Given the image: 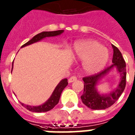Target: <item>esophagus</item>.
Returning a JSON list of instances; mask_svg holds the SVG:
<instances>
[{
	"label": "esophagus",
	"mask_w": 135,
	"mask_h": 135,
	"mask_svg": "<svg viewBox=\"0 0 135 135\" xmlns=\"http://www.w3.org/2000/svg\"><path fill=\"white\" fill-rule=\"evenodd\" d=\"M77 79V77L75 76H71L68 79V82L69 83H72V82H74V81H76Z\"/></svg>",
	"instance_id": "34e87169"
}]
</instances>
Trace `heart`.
Segmentation results:
<instances>
[{"label": "heart", "instance_id": "b5f03b06", "mask_svg": "<svg viewBox=\"0 0 135 135\" xmlns=\"http://www.w3.org/2000/svg\"><path fill=\"white\" fill-rule=\"evenodd\" d=\"M74 52L78 59L84 61L83 70L90 74L100 72L108 61V50L95 41H83L74 45Z\"/></svg>", "mask_w": 135, "mask_h": 135}]
</instances>
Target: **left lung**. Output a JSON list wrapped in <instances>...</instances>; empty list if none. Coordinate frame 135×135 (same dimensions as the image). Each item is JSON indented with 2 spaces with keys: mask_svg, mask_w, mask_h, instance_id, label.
I'll return each mask as SVG.
<instances>
[{
  "mask_svg": "<svg viewBox=\"0 0 135 135\" xmlns=\"http://www.w3.org/2000/svg\"><path fill=\"white\" fill-rule=\"evenodd\" d=\"M112 47L113 48V57L112 61L113 64L94 75L83 78L84 81V90L81 99L82 102L86 106L92 110H103L112 105L119 99L126 88V62L119 49L114 45H112ZM114 66L117 68V69L120 74V82L118 88L108 94H99L95 88L98 82Z\"/></svg>",
  "mask_w": 135,
  "mask_h": 135,
  "instance_id": "left-lung-1",
  "label": "left lung"
}]
</instances>
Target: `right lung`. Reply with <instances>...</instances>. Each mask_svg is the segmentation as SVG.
<instances>
[{
	"mask_svg": "<svg viewBox=\"0 0 135 135\" xmlns=\"http://www.w3.org/2000/svg\"><path fill=\"white\" fill-rule=\"evenodd\" d=\"M64 32V30H58V31H52V32H43L39 34H36L34 36V37L32 38V39L29 41L28 42H27L24 45H22L21 47H25L27 45H31L32 43L38 42V41H41L44 38L50 37V36H56L60 35ZM12 68H13V63H12ZM68 79H64L62 81L59 82V83L58 84L57 86L56 87V88L54 89V92H52V95L50 97L47 101L44 103L43 104L38 106H31V105H25L24 103H22V105L23 107H25V108H27L28 110L31 111V112H47L49 110H52V108H54V107L56 105H57L60 99V97H61V92L64 90L65 87L68 85Z\"/></svg>",
	"mask_w": 135,
	"mask_h": 135,
	"instance_id": "add662e5",
	"label": "right lung"
}]
</instances>
